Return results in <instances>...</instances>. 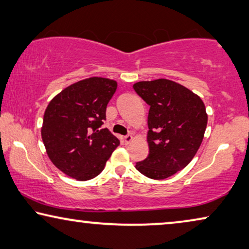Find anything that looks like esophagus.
Wrapping results in <instances>:
<instances>
[{"label":"esophagus","instance_id":"34e87169","mask_svg":"<svg viewBox=\"0 0 249 249\" xmlns=\"http://www.w3.org/2000/svg\"><path fill=\"white\" fill-rule=\"evenodd\" d=\"M132 139H133V136L131 135H127V136H124V142L125 143H130L131 142H132Z\"/></svg>","mask_w":249,"mask_h":249}]
</instances>
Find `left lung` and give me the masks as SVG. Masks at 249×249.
<instances>
[{"instance_id": "obj_1", "label": "left lung", "mask_w": 249, "mask_h": 249, "mask_svg": "<svg viewBox=\"0 0 249 249\" xmlns=\"http://www.w3.org/2000/svg\"><path fill=\"white\" fill-rule=\"evenodd\" d=\"M148 104V157L136 164L147 178L164 179L189 165L208 124L203 101L178 83L160 78L133 84Z\"/></svg>"}]
</instances>
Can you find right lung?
I'll use <instances>...</instances> for the list:
<instances>
[{
    "instance_id": "add662e5",
    "label": "right lung",
    "mask_w": 249,
    "mask_h": 249,
    "mask_svg": "<svg viewBox=\"0 0 249 249\" xmlns=\"http://www.w3.org/2000/svg\"><path fill=\"white\" fill-rule=\"evenodd\" d=\"M117 86L109 78H85L64 89L47 107L42 142L53 164L70 178L98 176L120 145L109 129H101Z\"/></svg>"
}]
</instances>
